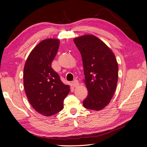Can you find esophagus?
I'll return each mask as SVG.
<instances>
[{"mask_svg":"<svg viewBox=\"0 0 147 147\" xmlns=\"http://www.w3.org/2000/svg\"><path fill=\"white\" fill-rule=\"evenodd\" d=\"M72 84L73 86L74 87H77L79 85V83H78V81L77 80H74L72 82Z\"/></svg>","mask_w":147,"mask_h":147,"instance_id":"1","label":"esophagus"}]
</instances>
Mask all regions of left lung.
I'll list each match as a JSON object with an SVG mask.
<instances>
[{"mask_svg":"<svg viewBox=\"0 0 147 147\" xmlns=\"http://www.w3.org/2000/svg\"><path fill=\"white\" fill-rule=\"evenodd\" d=\"M81 53L84 83L88 94L83 102L86 109L100 110L107 105L117 88L118 65L111 49L93 35L75 38Z\"/></svg>","mask_w":147,"mask_h":147,"instance_id":"1","label":"left lung"}]
</instances>
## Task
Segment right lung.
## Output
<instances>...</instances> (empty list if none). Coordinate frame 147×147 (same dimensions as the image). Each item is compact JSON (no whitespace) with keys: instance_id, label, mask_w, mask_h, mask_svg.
Wrapping results in <instances>:
<instances>
[{"instance_id":"1","label":"right lung","mask_w":147,"mask_h":147,"mask_svg":"<svg viewBox=\"0 0 147 147\" xmlns=\"http://www.w3.org/2000/svg\"><path fill=\"white\" fill-rule=\"evenodd\" d=\"M59 47L58 39L40 42L30 53L24 67V88L29 103L47 117L63 109L64 100L70 90L51 67Z\"/></svg>"}]
</instances>
